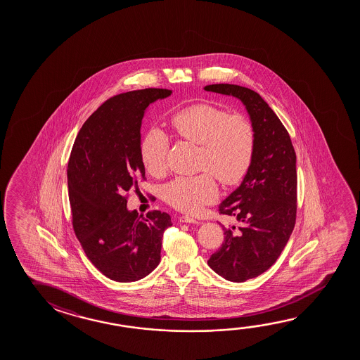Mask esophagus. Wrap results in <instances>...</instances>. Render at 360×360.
I'll return each instance as SVG.
<instances>
[{
	"mask_svg": "<svg viewBox=\"0 0 360 360\" xmlns=\"http://www.w3.org/2000/svg\"><path fill=\"white\" fill-rule=\"evenodd\" d=\"M179 222H182V224H200V221H197L195 218L189 217V216L179 217Z\"/></svg>",
	"mask_w": 360,
	"mask_h": 360,
	"instance_id": "obj_1",
	"label": "esophagus"
}]
</instances>
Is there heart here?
Here are the masks:
<instances>
[{
	"mask_svg": "<svg viewBox=\"0 0 360 360\" xmlns=\"http://www.w3.org/2000/svg\"><path fill=\"white\" fill-rule=\"evenodd\" d=\"M171 124L181 138L200 146V169L211 172L226 186L237 184L246 176L255 150L254 125L246 117L200 103L176 112ZM168 153V136L152 128L141 144L146 169L155 177L165 174ZM211 173L174 178L165 184V200L182 212H198L217 198V183Z\"/></svg>",
	"mask_w": 360,
	"mask_h": 360,
	"instance_id": "heart-1",
	"label": "heart"
}]
</instances>
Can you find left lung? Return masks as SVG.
Listing matches in <instances>:
<instances>
[{
    "label": "left lung",
    "mask_w": 360,
    "mask_h": 360,
    "mask_svg": "<svg viewBox=\"0 0 360 360\" xmlns=\"http://www.w3.org/2000/svg\"><path fill=\"white\" fill-rule=\"evenodd\" d=\"M207 91L242 101L255 129L252 162L238 188L218 211L240 226L224 227V241L208 266L232 283L270 269L289 241L296 219V154L288 130L256 91L233 84H212Z\"/></svg>",
    "instance_id": "obj_1"
}]
</instances>
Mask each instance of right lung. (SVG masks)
Masks as SVG:
<instances>
[{"label": "right lung", "instance_id": "add662e5", "mask_svg": "<svg viewBox=\"0 0 360 360\" xmlns=\"http://www.w3.org/2000/svg\"><path fill=\"white\" fill-rule=\"evenodd\" d=\"M172 94L142 89L115 95L84 123L71 149L68 187L72 227L99 271L118 283L147 276L160 261L168 213L146 217L127 207V195L146 178L141 127L149 104Z\"/></svg>", "mask_w": 360, "mask_h": 360}]
</instances>
